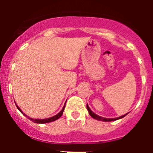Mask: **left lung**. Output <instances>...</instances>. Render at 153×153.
Wrapping results in <instances>:
<instances>
[{"mask_svg":"<svg viewBox=\"0 0 153 153\" xmlns=\"http://www.w3.org/2000/svg\"><path fill=\"white\" fill-rule=\"evenodd\" d=\"M86 109H87V110H88L89 114L90 115V117H92L93 119H95V120H100V121H104V122H111V121H115V120H120V119L123 118L124 117H126V116L129 113H128L125 115H123V116H121V117H117V118H104V117H100V116H98V115H97L96 113H93L91 109H90V108L89 107L88 104H86Z\"/></svg>","mask_w":153,"mask_h":153,"instance_id":"obj_1","label":"left lung"}]
</instances>
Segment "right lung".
Here are the masks:
<instances>
[{
  "label": "right lung",
  "mask_w": 153,
  "mask_h": 153,
  "mask_svg": "<svg viewBox=\"0 0 153 153\" xmlns=\"http://www.w3.org/2000/svg\"><path fill=\"white\" fill-rule=\"evenodd\" d=\"M15 104H16V106H17V109H18L19 110H20V112H21V113H22V114H24V116H26V115H25L24 113H23L22 110H21V109H20V107H19V106H17L16 102H15ZM64 108H65V105H64V106H63V109H61V111H60V113H57V114L55 115V116H53V117H50V118H47V119H33V118H30V117H27V116H26V117H27V118L29 119V120H30L31 121H32V122L35 123H47L53 122V121H55V120H58V119L60 118V117H61L62 115H63V110H64Z\"/></svg>",
  "instance_id": "add662e5"
}]
</instances>
